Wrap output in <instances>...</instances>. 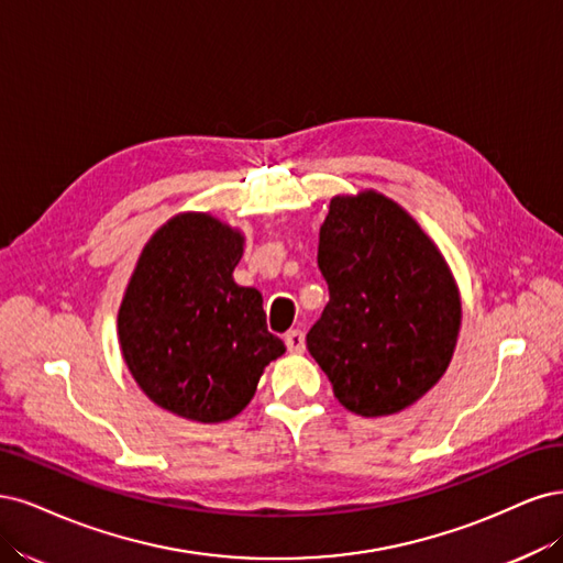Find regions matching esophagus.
Masks as SVG:
<instances>
[{"label": "esophagus", "instance_id": "34e87169", "mask_svg": "<svg viewBox=\"0 0 563 563\" xmlns=\"http://www.w3.org/2000/svg\"><path fill=\"white\" fill-rule=\"evenodd\" d=\"M285 346L289 353H303L306 349V336L301 330H289L285 334Z\"/></svg>", "mask_w": 563, "mask_h": 563}]
</instances>
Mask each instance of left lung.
<instances>
[{"label": "left lung", "instance_id": "obj_1", "mask_svg": "<svg viewBox=\"0 0 563 563\" xmlns=\"http://www.w3.org/2000/svg\"><path fill=\"white\" fill-rule=\"evenodd\" d=\"M318 266L330 301L306 346L336 400L367 419L421 400L444 376L461 330V295L438 245L369 189L332 198Z\"/></svg>", "mask_w": 563, "mask_h": 563}]
</instances>
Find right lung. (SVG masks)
Masks as SVG:
<instances>
[{"mask_svg": "<svg viewBox=\"0 0 563 563\" xmlns=\"http://www.w3.org/2000/svg\"><path fill=\"white\" fill-rule=\"evenodd\" d=\"M243 243L239 229L208 212L175 214L142 247L119 308V343L135 384L189 421L233 419L264 367L285 353L266 330L260 289L233 280Z\"/></svg>", "mask_w": 563, "mask_h": 563, "instance_id": "obj_1", "label": "right lung"}]
</instances>
